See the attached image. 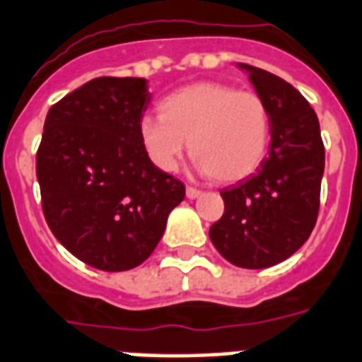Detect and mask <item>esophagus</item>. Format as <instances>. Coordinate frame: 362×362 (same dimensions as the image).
Segmentation results:
<instances>
[{
  "instance_id": "34e87169",
  "label": "esophagus",
  "mask_w": 362,
  "mask_h": 362,
  "mask_svg": "<svg viewBox=\"0 0 362 362\" xmlns=\"http://www.w3.org/2000/svg\"><path fill=\"white\" fill-rule=\"evenodd\" d=\"M186 195L189 197V199H197V197H201V195H203V192H201V189H197V187L187 186L186 187Z\"/></svg>"
}]
</instances>
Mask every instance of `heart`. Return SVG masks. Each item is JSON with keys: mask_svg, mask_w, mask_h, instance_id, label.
Returning a JSON list of instances; mask_svg holds the SVG:
<instances>
[{"mask_svg": "<svg viewBox=\"0 0 362 362\" xmlns=\"http://www.w3.org/2000/svg\"><path fill=\"white\" fill-rule=\"evenodd\" d=\"M159 115L140 121V142L157 169L173 173L182 153L218 182L252 175L269 146V112L252 90L201 81L182 87L159 102Z\"/></svg>", "mask_w": 362, "mask_h": 362, "instance_id": "heart-1", "label": "heart"}]
</instances>
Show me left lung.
I'll return each mask as SVG.
<instances>
[{
  "label": "left lung",
  "mask_w": 362,
  "mask_h": 362,
  "mask_svg": "<svg viewBox=\"0 0 362 362\" xmlns=\"http://www.w3.org/2000/svg\"><path fill=\"white\" fill-rule=\"evenodd\" d=\"M269 112V153L258 173L224 187V214L212 245L237 267L264 269L286 260L315 228L325 146L310 102L275 74L239 64Z\"/></svg>",
  "instance_id": "1"
}]
</instances>
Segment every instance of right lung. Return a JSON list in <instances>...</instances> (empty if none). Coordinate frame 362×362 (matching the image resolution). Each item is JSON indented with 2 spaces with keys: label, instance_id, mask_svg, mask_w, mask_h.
<instances>
[{
  "label": "right lung",
  "instance_id": "obj_1",
  "mask_svg": "<svg viewBox=\"0 0 362 362\" xmlns=\"http://www.w3.org/2000/svg\"><path fill=\"white\" fill-rule=\"evenodd\" d=\"M144 77H96L47 114L35 157L52 235L102 272L140 266L163 237L186 187L140 142L151 95Z\"/></svg>",
  "mask_w": 362,
  "mask_h": 362
}]
</instances>
